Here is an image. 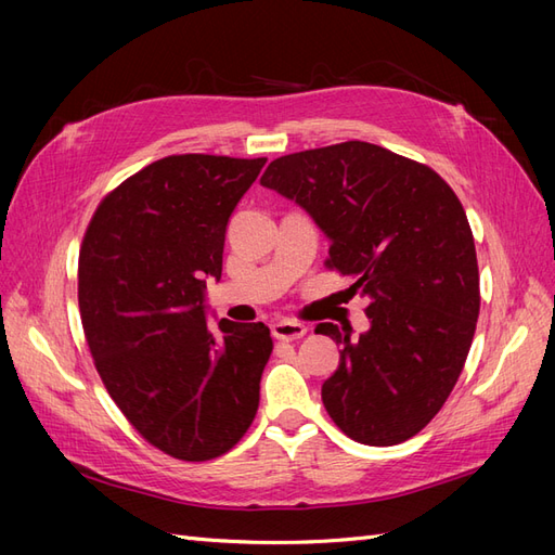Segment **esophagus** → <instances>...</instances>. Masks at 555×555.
<instances>
[{
  "instance_id": "34e87169",
  "label": "esophagus",
  "mask_w": 555,
  "mask_h": 555,
  "mask_svg": "<svg viewBox=\"0 0 555 555\" xmlns=\"http://www.w3.org/2000/svg\"><path fill=\"white\" fill-rule=\"evenodd\" d=\"M271 333L275 340L282 343H292V340H300L308 333V328L300 322H292V319H282V322H275L271 326Z\"/></svg>"
}]
</instances>
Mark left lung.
<instances>
[{
	"instance_id": "obj_1",
	"label": "left lung",
	"mask_w": 555,
	"mask_h": 555,
	"mask_svg": "<svg viewBox=\"0 0 555 555\" xmlns=\"http://www.w3.org/2000/svg\"><path fill=\"white\" fill-rule=\"evenodd\" d=\"M261 184L312 217L349 298L367 300L359 340L314 328L343 347L322 384L328 416L361 444L410 440L444 405L475 338L479 268L459 196L428 166L363 141L284 155Z\"/></svg>"
}]
</instances>
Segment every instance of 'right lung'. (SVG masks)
Returning a JSON list of instances; mask_svg holds the SVG:
<instances>
[{
  "instance_id": "add662e5",
  "label": "right lung",
  "mask_w": 555,
  "mask_h": 555,
  "mask_svg": "<svg viewBox=\"0 0 555 555\" xmlns=\"http://www.w3.org/2000/svg\"><path fill=\"white\" fill-rule=\"evenodd\" d=\"M266 159L169 155L99 204L78 259L94 365L143 438L180 461L222 456L247 433L273 351L261 322L210 324L231 212Z\"/></svg>"
}]
</instances>
